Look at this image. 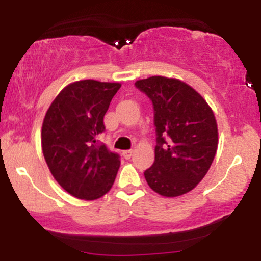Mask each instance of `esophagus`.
<instances>
[{"instance_id": "1", "label": "esophagus", "mask_w": 261, "mask_h": 261, "mask_svg": "<svg viewBox=\"0 0 261 261\" xmlns=\"http://www.w3.org/2000/svg\"><path fill=\"white\" fill-rule=\"evenodd\" d=\"M133 153H134L133 149H127V151H124V152H122V155H124L125 160H130L131 155H133Z\"/></svg>"}]
</instances>
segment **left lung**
I'll use <instances>...</instances> for the list:
<instances>
[{
	"mask_svg": "<svg viewBox=\"0 0 261 261\" xmlns=\"http://www.w3.org/2000/svg\"><path fill=\"white\" fill-rule=\"evenodd\" d=\"M135 86L147 94L154 109L157 146L146 181L162 196L184 195L214 162L218 146L215 114L201 94L180 80L152 76Z\"/></svg>",
	"mask_w": 261,
	"mask_h": 261,
	"instance_id": "1",
	"label": "left lung"
}]
</instances>
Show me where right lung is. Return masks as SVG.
<instances>
[{
	"instance_id": "right-lung-1",
	"label": "right lung",
	"mask_w": 261,
	"mask_h": 261,
	"mask_svg": "<svg viewBox=\"0 0 261 261\" xmlns=\"http://www.w3.org/2000/svg\"><path fill=\"white\" fill-rule=\"evenodd\" d=\"M121 85L83 80L66 86L49 107L41 127V149L60 187L82 200H95L110 190L120 160L98 135L104 115Z\"/></svg>"
}]
</instances>
